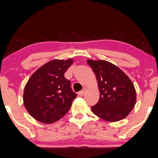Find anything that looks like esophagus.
Here are the masks:
<instances>
[{
    "label": "esophagus",
    "mask_w": 158,
    "mask_h": 158,
    "mask_svg": "<svg viewBox=\"0 0 158 158\" xmlns=\"http://www.w3.org/2000/svg\"><path fill=\"white\" fill-rule=\"evenodd\" d=\"M85 92V89H84L83 90H82V91H81V92H78V95L80 96V97H82V96L84 95Z\"/></svg>",
    "instance_id": "1"
}]
</instances>
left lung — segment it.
I'll use <instances>...</instances> for the list:
<instances>
[{"label": "left lung", "instance_id": "obj_1", "mask_svg": "<svg viewBox=\"0 0 158 158\" xmlns=\"http://www.w3.org/2000/svg\"><path fill=\"white\" fill-rule=\"evenodd\" d=\"M98 81L100 98L92 107L93 114L109 122L121 120L135 107L136 93L129 77L117 66L106 60H87Z\"/></svg>", "mask_w": 158, "mask_h": 158}]
</instances>
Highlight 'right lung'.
I'll return each instance as SVG.
<instances>
[{
    "instance_id": "1",
    "label": "right lung",
    "mask_w": 158,
    "mask_h": 158,
    "mask_svg": "<svg viewBox=\"0 0 158 158\" xmlns=\"http://www.w3.org/2000/svg\"><path fill=\"white\" fill-rule=\"evenodd\" d=\"M73 60H53L38 69L24 89L23 103L31 117L43 123L59 120L69 111L76 94L64 77Z\"/></svg>"
}]
</instances>
